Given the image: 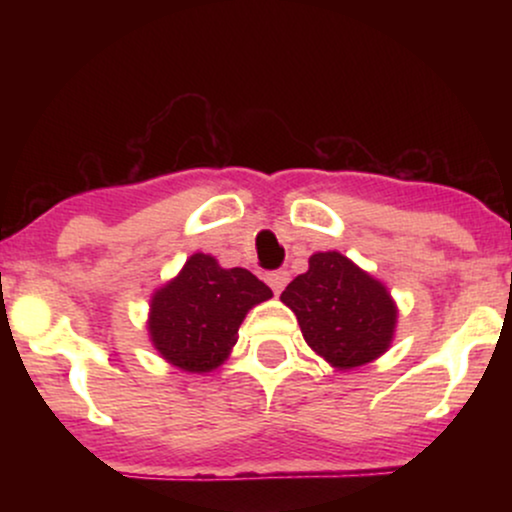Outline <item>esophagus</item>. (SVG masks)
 Returning <instances> with one entry per match:
<instances>
[{"mask_svg":"<svg viewBox=\"0 0 512 512\" xmlns=\"http://www.w3.org/2000/svg\"><path fill=\"white\" fill-rule=\"evenodd\" d=\"M267 284L272 286V291L279 296L281 291H284V286L289 284V272L286 269H276V272H269L267 274Z\"/></svg>","mask_w":512,"mask_h":512,"instance_id":"34e87169","label":"esophagus"}]
</instances>
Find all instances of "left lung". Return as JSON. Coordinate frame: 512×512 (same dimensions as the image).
I'll list each match as a JSON object with an SVG mask.
<instances>
[{"instance_id":"left-lung-1","label":"left lung","mask_w":512,"mask_h":512,"mask_svg":"<svg viewBox=\"0 0 512 512\" xmlns=\"http://www.w3.org/2000/svg\"><path fill=\"white\" fill-rule=\"evenodd\" d=\"M281 301L296 313L305 342L337 368H356L385 354L397 308L380 281L339 252H317Z\"/></svg>"}]
</instances>
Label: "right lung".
Returning a JSON list of instances; mask_svg holds the SVG:
<instances>
[{
	"label": "right lung",
	"mask_w": 512,
	"mask_h": 512,
	"mask_svg": "<svg viewBox=\"0 0 512 512\" xmlns=\"http://www.w3.org/2000/svg\"><path fill=\"white\" fill-rule=\"evenodd\" d=\"M267 298L272 289L248 269H223L211 255L197 252L154 293L151 342L173 366L209 373L231 354L248 310Z\"/></svg>",
	"instance_id": "add662e5"
}]
</instances>
